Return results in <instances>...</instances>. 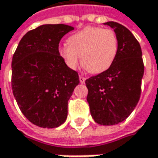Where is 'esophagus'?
I'll use <instances>...</instances> for the list:
<instances>
[{"label": "esophagus", "instance_id": "obj_1", "mask_svg": "<svg viewBox=\"0 0 158 158\" xmlns=\"http://www.w3.org/2000/svg\"><path fill=\"white\" fill-rule=\"evenodd\" d=\"M85 80H86V78H84V77H82V76H79V82L80 83H85Z\"/></svg>", "mask_w": 158, "mask_h": 158}]
</instances>
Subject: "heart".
<instances>
[{
	"label": "heart",
	"instance_id": "obj_1",
	"mask_svg": "<svg viewBox=\"0 0 158 158\" xmlns=\"http://www.w3.org/2000/svg\"><path fill=\"white\" fill-rule=\"evenodd\" d=\"M68 46L59 48V55L70 69H76L79 57L83 68L89 73L106 71L113 64L119 40L111 29L88 26L69 37Z\"/></svg>",
	"mask_w": 158,
	"mask_h": 158
}]
</instances>
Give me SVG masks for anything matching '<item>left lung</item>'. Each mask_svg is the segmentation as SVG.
<instances>
[{"mask_svg": "<svg viewBox=\"0 0 158 158\" xmlns=\"http://www.w3.org/2000/svg\"><path fill=\"white\" fill-rule=\"evenodd\" d=\"M104 24L117 35L118 53L110 69L86 79L85 83L94 121L102 125H114L124 121L137 105L144 67L140 44L134 35L121 23Z\"/></svg>", "mask_w": 158, "mask_h": 158, "instance_id": "8db88e82", "label": "left lung"}]
</instances>
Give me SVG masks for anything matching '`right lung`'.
<instances>
[{
	"instance_id": "obj_1",
	"label": "right lung",
	"mask_w": 158,
	"mask_h": 158,
	"mask_svg": "<svg viewBox=\"0 0 158 158\" xmlns=\"http://www.w3.org/2000/svg\"><path fill=\"white\" fill-rule=\"evenodd\" d=\"M74 27L43 24L27 32L12 61V89L23 114L35 125L58 127L68 116V102L79 83L77 71L59 55L61 38Z\"/></svg>"
}]
</instances>
